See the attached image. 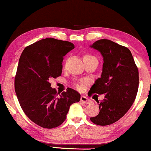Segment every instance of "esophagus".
<instances>
[{
	"label": "esophagus",
	"instance_id": "esophagus-1",
	"mask_svg": "<svg viewBox=\"0 0 151 151\" xmlns=\"http://www.w3.org/2000/svg\"><path fill=\"white\" fill-rule=\"evenodd\" d=\"M80 101L82 102L85 103L86 104H91V100H90L88 98H86V96H82L81 98H80Z\"/></svg>",
	"mask_w": 151,
	"mask_h": 151
}]
</instances>
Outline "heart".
<instances>
[{
    "label": "heart",
    "mask_w": 151,
    "mask_h": 151,
    "mask_svg": "<svg viewBox=\"0 0 151 151\" xmlns=\"http://www.w3.org/2000/svg\"><path fill=\"white\" fill-rule=\"evenodd\" d=\"M93 56H92V55H88V54H86L84 55V58H92ZM84 82L83 81H80V82H76V83H74V86H75V87L76 88H78V89H82V85H83Z\"/></svg>",
    "instance_id": "obj_1"
}]
</instances>
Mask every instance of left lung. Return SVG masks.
<instances>
[{
  "label": "left lung",
  "instance_id": "1",
  "mask_svg": "<svg viewBox=\"0 0 151 151\" xmlns=\"http://www.w3.org/2000/svg\"><path fill=\"white\" fill-rule=\"evenodd\" d=\"M102 53L104 60L101 78L96 80L88 95H104L99 104L100 113L90 119L95 124L110 125L124 115L137 96L139 72L131 51L107 39L91 46Z\"/></svg>",
  "mask_w": 151,
  "mask_h": 151
}]
</instances>
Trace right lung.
I'll return each mask as SVG.
<instances>
[{
  "mask_svg": "<svg viewBox=\"0 0 151 151\" xmlns=\"http://www.w3.org/2000/svg\"><path fill=\"white\" fill-rule=\"evenodd\" d=\"M73 48L69 41L47 38L26 47L20 57L14 80L18 102L27 116L45 129L61 125L70 106L80 100L73 88L60 94L49 82L61 76L63 57Z\"/></svg>",
  "mask_w": 151,
  "mask_h": 151,
  "instance_id": "obj_1",
  "label": "right lung"
}]
</instances>
